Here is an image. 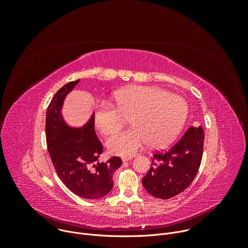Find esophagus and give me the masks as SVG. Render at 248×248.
Here are the masks:
<instances>
[{"label": "esophagus", "instance_id": "34e87169", "mask_svg": "<svg viewBox=\"0 0 248 248\" xmlns=\"http://www.w3.org/2000/svg\"><path fill=\"white\" fill-rule=\"evenodd\" d=\"M131 159H132V157H123V158H122L123 162H127V161H129V160H131Z\"/></svg>", "mask_w": 248, "mask_h": 248}]
</instances>
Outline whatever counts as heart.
<instances>
[{"mask_svg": "<svg viewBox=\"0 0 248 248\" xmlns=\"http://www.w3.org/2000/svg\"><path fill=\"white\" fill-rule=\"evenodd\" d=\"M115 108L101 102L96 106L94 123L103 134H112L128 116L132 126L109 138L111 153L131 156L143 145L152 147L168 144L183 127L186 115V100L153 86L132 85L115 92Z\"/></svg>", "mask_w": 248, "mask_h": 248, "instance_id": "obj_1", "label": "heart"}]
</instances>
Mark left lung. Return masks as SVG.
<instances>
[{
    "instance_id": "8db88e82",
    "label": "left lung",
    "mask_w": 248,
    "mask_h": 248,
    "mask_svg": "<svg viewBox=\"0 0 248 248\" xmlns=\"http://www.w3.org/2000/svg\"><path fill=\"white\" fill-rule=\"evenodd\" d=\"M202 126H190L172 147L153 155L152 166L142 179L152 196L169 199L186 189L198 172L203 153Z\"/></svg>"
}]
</instances>
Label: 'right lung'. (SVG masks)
<instances>
[{
  "instance_id": "obj_1",
  "label": "right lung",
  "mask_w": 248,
  "mask_h": 248,
  "mask_svg": "<svg viewBox=\"0 0 248 248\" xmlns=\"http://www.w3.org/2000/svg\"><path fill=\"white\" fill-rule=\"evenodd\" d=\"M80 79L63 85L54 95L46 112L47 148L59 178L76 195L99 199L113 188V174L122 165L120 157L94 163L103 146L94 129V113L80 128L68 125L62 115L63 101Z\"/></svg>"
}]
</instances>
